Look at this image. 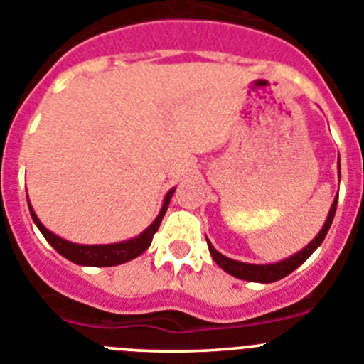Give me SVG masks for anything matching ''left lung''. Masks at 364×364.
Listing matches in <instances>:
<instances>
[{
	"instance_id": "8db88e82",
	"label": "left lung",
	"mask_w": 364,
	"mask_h": 364,
	"mask_svg": "<svg viewBox=\"0 0 364 364\" xmlns=\"http://www.w3.org/2000/svg\"><path fill=\"white\" fill-rule=\"evenodd\" d=\"M337 170H339V178H341V165L337 163ZM337 198L333 199L332 206H330L328 218H326L325 225L319 230V234L310 241L303 250H299L297 254L290 255L287 259L277 261V263H268V264H252V263H243V261H235L227 257V255H223L221 252H218L214 248V245L206 239V245H208V250H210L212 259L219 264L225 272H228L230 276L237 277V279H245V281H252V283H274V281H279L283 277H287L288 274H292L297 267L304 263V261L309 259L310 255L314 254L317 247L323 243V239L326 237L330 230V225L333 221V215H336V208H337Z\"/></svg>"
}]
</instances>
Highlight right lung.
<instances>
[{
  "label": "right lung",
  "mask_w": 364,
  "mask_h": 364,
  "mask_svg": "<svg viewBox=\"0 0 364 364\" xmlns=\"http://www.w3.org/2000/svg\"><path fill=\"white\" fill-rule=\"evenodd\" d=\"M176 188H170L166 192L165 199H163V206L159 210L158 218L154 219L152 225L146 227L141 234L137 237L127 239V241H121V243H112V245H77L67 241V239L55 235L54 232H50L48 228H45V225L38 219L34 208L28 203V210H31L32 221L36 223V227L39 228V232L43 234V237L47 239L48 243L52 245L58 254H61L63 257H67L72 263L81 264V267H116V264H123L130 259H136L137 255H141L146 248L152 243L154 234L158 232L159 225L163 221V215H165L166 208H168V203L174 196ZM28 201V198H27Z\"/></svg>",
  "instance_id": "right-lung-1"
}]
</instances>
